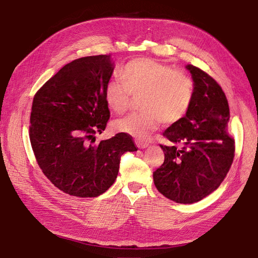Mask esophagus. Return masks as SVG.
<instances>
[{"instance_id":"1","label":"esophagus","mask_w":258,"mask_h":258,"mask_svg":"<svg viewBox=\"0 0 258 258\" xmlns=\"http://www.w3.org/2000/svg\"><path fill=\"white\" fill-rule=\"evenodd\" d=\"M135 144L139 148H146L148 146L147 143H144V142H141V141H135Z\"/></svg>"}]
</instances>
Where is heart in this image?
<instances>
[{
	"label": "heart",
	"instance_id": "b5f03b06",
	"mask_svg": "<svg viewBox=\"0 0 258 258\" xmlns=\"http://www.w3.org/2000/svg\"><path fill=\"white\" fill-rule=\"evenodd\" d=\"M120 80H110L104 88V101L116 114L128 109L132 95H141L140 113H132L114 122L117 131L146 137L165 124L180 121L195 97L191 77L182 70L152 58H136L118 71Z\"/></svg>",
	"mask_w": 258,
	"mask_h": 258
}]
</instances>
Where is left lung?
I'll list each match as a JSON object with an SVG mask.
<instances>
[{"label":"left lung","mask_w":258,"mask_h":258,"mask_svg":"<svg viewBox=\"0 0 258 258\" xmlns=\"http://www.w3.org/2000/svg\"><path fill=\"white\" fill-rule=\"evenodd\" d=\"M195 97L187 114L165 131L170 145H161L165 160L154 171L159 192L177 203H194L224 180L234 158V140L227 134L229 102L206 71L188 64Z\"/></svg>","instance_id":"obj_1"}]
</instances>
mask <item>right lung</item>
<instances>
[{
  "label": "right lung",
  "mask_w": 258,
  "mask_h": 258,
  "mask_svg": "<svg viewBox=\"0 0 258 258\" xmlns=\"http://www.w3.org/2000/svg\"><path fill=\"white\" fill-rule=\"evenodd\" d=\"M113 69L110 55L76 59L34 95L29 140L36 161L50 182L70 196L105 192L117 177L122 155L137 151L125 133L89 144L110 119L104 88Z\"/></svg>",
  "instance_id": "obj_1"
}]
</instances>
